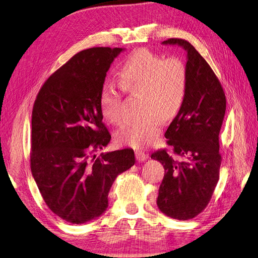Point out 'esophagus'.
<instances>
[{
	"instance_id": "1",
	"label": "esophagus",
	"mask_w": 258,
	"mask_h": 258,
	"mask_svg": "<svg viewBox=\"0 0 258 258\" xmlns=\"http://www.w3.org/2000/svg\"><path fill=\"white\" fill-rule=\"evenodd\" d=\"M135 157H136V159L140 161V162H142V161H145L148 158V155L145 153V151H142V150H136L135 151Z\"/></svg>"
}]
</instances>
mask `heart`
Listing matches in <instances>:
<instances>
[{"mask_svg": "<svg viewBox=\"0 0 258 258\" xmlns=\"http://www.w3.org/2000/svg\"><path fill=\"white\" fill-rule=\"evenodd\" d=\"M117 84L107 82L100 90V108L108 121H123V91L141 94L143 113L125 123L118 141L134 148H143L160 134L164 121L173 118L186 99L187 65L179 56L166 57L149 49L132 52L117 69Z\"/></svg>", "mask_w": 258, "mask_h": 258, "instance_id": "1", "label": "heart"}]
</instances>
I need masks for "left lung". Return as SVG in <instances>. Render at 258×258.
Here are the masks:
<instances>
[{
  "label": "left lung",
  "mask_w": 258,
  "mask_h": 258,
  "mask_svg": "<svg viewBox=\"0 0 258 258\" xmlns=\"http://www.w3.org/2000/svg\"><path fill=\"white\" fill-rule=\"evenodd\" d=\"M162 43L186 50L188 88L184 104L164 134L173 155L166 148L151 154L164 168L157 205L164 215L188 220L207 207L219 181V133L226 95L213 69L187 40L170 38Z\"/></svg>",
  "instance_id": "1"
}]
</instances>
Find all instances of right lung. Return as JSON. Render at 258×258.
<instances>
[{
  "instance_id": "add662e5",
  "label": "right lung",
  "mask_w": 258,
  "mask_h": 258,
  "mask_svg": "<svg viewBox=\"0 0 258 258\" xmlns=\"http://www.w3.org/2000/svg\"><path fill=\"white\" fill-rule=\"evenodd\" d=\"M122 50L78 52L44 82L32 108L31 172L50 210L71 223L100 216L115 177L135 163L130 148L96 156L111 140L100 90Z\"/></svg>"
}]
</instances>
